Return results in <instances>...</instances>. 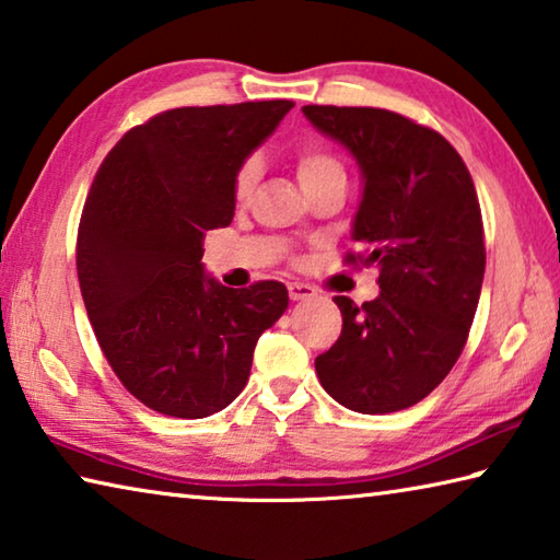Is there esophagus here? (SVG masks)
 Listing matches in <instances>:
<instances>
[{
  "label": "esophagus",
  "instance_id": "1",
  "mask_svg": "<svg viewBox=\"0 0 560 560\" xmlns=\"http://www.w3.org/2000/svg\"><path fill=\"white\" fill-rule=\"evenodd\" d=\"M316 289L311 287V283H301V281H293L289 283V299L291 301H306V299H314L316 296Z\"/></svg>",
  "mask_w": 560,
  "mask_h": 560
}]
</instances>
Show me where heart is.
Returning <instances> with one entry per match:
<instances>
[{"instance_id": "obj_1", "label": "heart", "mask_w": 560, "mask_h": 560, "mask_svg": "<svg viewBox=\"0 0 560 560\" xmlns=\"http://www.w3.org/2000/svg\"><path fill=\"white\" fill-rule=\"evenodd\" d=\"M296 175L303 189L328 183V179H346V170L330 150L320 145H303L296 155ZM259 179V163L254 158L244 160L234 175V197L246 200Z\"/></svg>"}]
</instances>
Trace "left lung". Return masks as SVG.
Returning a JSON list of instances; mask_svg holds the SVG:
<instances>
[{"label":"left lung","mask_w":560,"mask_h":560,"mask_svg":"<svg viewBox=\"0 0 560 560\" xmlns=\"http://www.w3.org/2000/svg\"><path fill=\"white\" fill-rule=\"evenodd\" d=\"M301 110L355 158L363 195L350 240L381 271L373 301L334 299L343 330L316 358L318 381L353 412L405 410L447 377L467 343L487 264L477 189L457 150L400 113Z\"/></svg>","instance_id":"obj_1"}]
</instances>
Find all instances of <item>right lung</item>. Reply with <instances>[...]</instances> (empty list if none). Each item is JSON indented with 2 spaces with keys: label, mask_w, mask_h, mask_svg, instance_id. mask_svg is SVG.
Instances as JSON below:
<instances>
[{
  "label": "right lung",
  "mask_w": 560,
  "mask_h": 560,
  "mask_svg": "<svg viewBox=\"0 0 560 560\" xmlns=\"http://www.w3.org/2000/svg\"><path fill=\"white\" fill-rule=\"evenodd\" d=\"M291 101L175 108L122 136L83 205L75 269L93 334L150 410L200 420L244 390L264 330L289 306L279 281L207 277L205 234L234 217V175Z\"/></svg>",
  "instance_id": "1"
}]
</instances>
